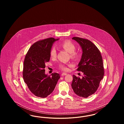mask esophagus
I'll return each instance as SVG.
<instances>
[{
    "label": "esophagus",
    "mask_w": 124,
    "mask_h": 124,
    "mask_svg": "<svg viewBox=\"0 0 124 124\" xmlns=\"http://www.w3.org/2000/svg\"><path fill=\"white\" fill-rule=\"evenodd\" d=\"M66 74H67V73H66L63 72V73H62L61 74V76H65V75H66Z\"/></svg>",
    "instance_id": "esophagus-1"
}]
</instances>
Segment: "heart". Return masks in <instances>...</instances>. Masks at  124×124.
I'll return each mask as SVG.
<instances>
[{"mask_svg":"<svg viewBox=\"0 0 124 124\" xmlns=\"http://www.w3.org/2000/svg\"><path fill=\"white\" fill-rule=\"evenodd\" d=\"M59 46L70 53V56L71 59L76 60L78 58L79 55L75 51L76 49V46L72 42L69 40H65L61 43ZM50 55L53 59H55L57 57V50L55 47H53L51 48ZM71 65L70 64H65L64 63H60L58 65V68L62 71H66L68 70L67 66H70Z\"/></svg>","mask_w":124,"mask_h":124,"instance_id":"1","label":"heart"}]
</instances>
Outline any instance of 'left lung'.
Masks as SVG:
<instances>
[{
	"mask_svg": "<svg viewBox=\"0 0 124 124\" xmlns=\"http://www.w3.org/2000/svg\"><path fill=\"white\" fill-rule=\"evenodd\" d=\"M72 39L78 43L82 49L77 71L83 72V76L80 78L73 75L71 85L76 94L86 98L97 91L103 78V59L99 49L88 39L76 37Z\"/></svg>",
	"mask_w": 124,
	"mask_h": 124,
	"instance_id": "8db88e82",
	"label": "left lung"
}]
</instances>
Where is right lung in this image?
<instances>
[{
  "label": "right lung",
  "instance_id": "add662e5",
  "mask_svg": "<svg viewBox=\"0 0 124 124\" xmlns=\"http://www.w3.org/2000/svg\"><path fill=\"white\" fill-rule=\"evenodd\" d=\"M58 39L47 38L34 43L24 59L23 77L30 91L36 96L46 98L52 93L60 78L58 73L45 74V63L50 59V52L53 43Z\"/></svg>",
  "mask_w": 124,
  "mask_h": 124
}]
</instances>
